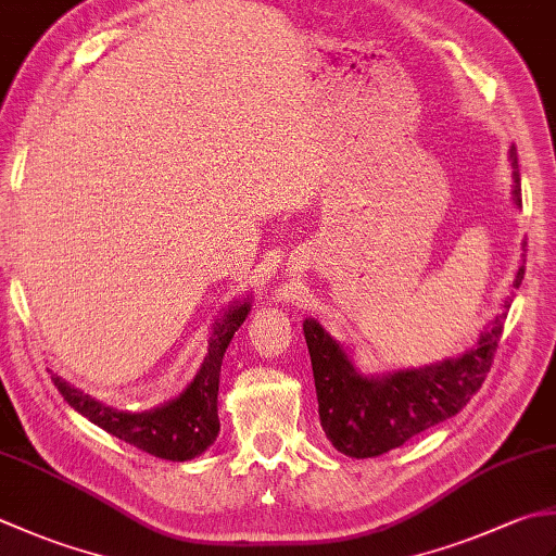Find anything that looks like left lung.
<instances>
[{
    "label": "left lung",
    "mask_w": 556,
    "mask_h": 556,
    "mask_svg": "<svg viewBox=\"0 0 556 556\" xmlns=\"http://www.w3.org/2000/svg\"><path fill=\"white\" fill-rule=\"evenodd\" d=\"M508 161L514 168V202L520 206L516 147L508 149ZM523 275L526 260H520L514 289L520 287ZM510 301V296L504 299L502 311L470 350L429 366L383 374H364L352 352L318 320H303L325 437L340 453L364 460L400 448L417 433L458 415L492 368Z\"/></svg>",
    "instance_id": "left-lung-1"
}]
</instances>
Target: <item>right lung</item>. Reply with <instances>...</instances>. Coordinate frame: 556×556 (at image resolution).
<instances>
[{"label": "right lung", "instance_id": "obj_1", "mask_svg": "<svg viewBox=\"0 0 556 556\" xmlns=\"http://www.w3.org/2000/svg\"><path fill=\"white\" fill-rule=\"evenodd\" d=\"M250 308H253V293L231 301V306L212 323L210 350H206L200 371L194 374L180 395L154 409H115L84 393L81 388L67 383L58 374H52V383L70 402V407L93 421L96 427L113 433L115 439L163 460H192L219 437V407H216V402H219L222 362L236 330L245 323Z\"/></svg>", "mask_w": 556, "mask_h": 556}]
</instances>
